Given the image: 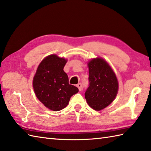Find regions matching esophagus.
<instances>
[{"label": "esophagus", "instance_id": "1", "mask_svg": "<svg viewBox=\"0 0 151 151\" xmlns=\"http://www.w3.org/2000/svg\"><path fill=\"white\" fill-rule=\"evenodd\" d=\"M76 86L78 87V90H80V91H81V90H82V84L81 83H78V84H76Z\"/></svg>", "mask_w": 151, "mask_h": 151}]
</instances>
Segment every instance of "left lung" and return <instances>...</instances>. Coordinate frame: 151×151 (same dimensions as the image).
I'll list each match as a JSON object with an SVG mask.
<instances>
[{
  "instance_id": "left-lung-1",
  "label": "left lung",
  "mask_w": 151,
  "mask_h": 151,
  "mask_svg": "<svg viewBox=\"0 0 151 151\" xmlns=\"http://www.w3.org/2000/svg\"><path fill=\"white\" fill-rule=\"evenodd\" d=\"M89 68V86L85 92L88 104L100 111L113 102L118 91V81L116 74L105 60L100 57L88 63Z\"/></svg>"
}]
</instances>
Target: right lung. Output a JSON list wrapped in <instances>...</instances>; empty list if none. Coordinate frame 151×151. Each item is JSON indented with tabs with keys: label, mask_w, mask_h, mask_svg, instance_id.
I'll list each match as a JSON object with an SVG mask.
<instances>
[{
	"label": "right lung",
	"mask_w": 151,
	"mask_h": 151,
	"mask_svg": "<svg viewBox=\"0 0 151 151\" xmlns=\"http://www.w3.org/2000/svg\"><path fill=\"white\" fill-rule=\"evenodd\" d=\"M67 62V59L56 55L46 57L40 63L33 79L37 99L51 110L65 108L70 97L78 92L77 87L68 83V77L63 70Z\"/></svg>",
	"instance_id": "obj_1"
}]
</instances>
